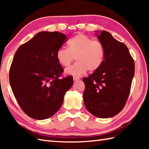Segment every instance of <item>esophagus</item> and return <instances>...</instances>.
I'll use <instances>...</instances> for the list:
<instances>
[{
	"label": "esophagus",
	"instance_id": "34e87169",
	"mask_svg": "<svg viewBox=\"0 0 149 149\" xmlns=\"http://www.w3.org/2000/svg\"><path fill=\"white\" fill-rule=\"evenodd\" d=\"M73 80H74V81H77L78 80H79V78L74 76V77H73Z\"/></svg>",
	"mask_w": 149,
	"mask_h": 149
}]
</instances>
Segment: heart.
<instances>
[{"instance_id":"1","label":"heart","mask_w":149,"mask_h":149,"mask_svg":"<svg viewBox=\"0 0 149 149\" xmlns=\"http://www.w3.org/2000/svg\"><path fill=\"white\" fill-rule=\"evenodd\" d=\"M68 48L61 47L56 52V59L63 66H68L74 61L77 62L66 69L69 75L79 77L86 73L97 70L104 62V49L99 41L93 40L83 34H78L68 42Z\"/></svg>"}]
</instances>
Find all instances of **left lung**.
<instances>
[{"mask_svg":"<svg viewBox=\"0 0 149 149\" xmlns=\"http://www.w3.org/2000/svg\"><path fill=\"white\" fill-rule=\"evenodd\" d=\"M96 36L104 49L100 67L83 79V100L86 109L100 118H111L123 109L134 75V62L124 43L102 31Z\"/></svg>","mask_w":149,"mask_h":149,"instance_id":"8db88e82","label":"left lung"}]
</instances>
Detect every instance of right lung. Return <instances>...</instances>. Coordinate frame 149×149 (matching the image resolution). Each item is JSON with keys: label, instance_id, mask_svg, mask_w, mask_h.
Instances as JSON below:
<instances>
[{"label": "right lung", "instance_id": "1", "mask_svg": "<svg viewBox=\"0 0 149 149\" xmlns=\"http://www.w3.org/2000/svg\"><path fill=\"white\" fill-rule=\"evenodd\" d=\"M67 38L58 32L42 31L17 49L9 70V83L19 106L29 116L45 120L61 107L73 85L69 75L59 78L63 68L56 52Z\"/></svg>", "mask_w": 149, "mask_h": 149}]
</instances>
